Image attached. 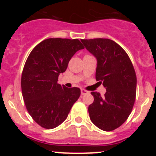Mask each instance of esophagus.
I'll return each mask as SVG.
<instances>
[{"label": "esophagus", "mask_w": 156, "mask_h": 156, "mask_svg": "<svg viewBox=\"0 0 156 156\" xmlns=\"http://www.w3.org/2000/svg\"><path fill=\"white\" fill-rule=\"evenodd\" d=\"M89 94V91H87V90H84V89H81V94L82 95H85Z\"/></svg>", "instance_id": "1"}]
</instances>
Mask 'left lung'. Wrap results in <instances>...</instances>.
<instances>
[{
  "instance_id": "8db88e82",
  "label": "left lung",
  "mask_w": 156,
  "mask_h": 156,
  "mask_svg": "<svg viewBox=\"0 0 156 156\" xmlns=\"http://www.w3.org/2000/svg\"><path fill=\"white\" fill-rule=\"evenodd\" d=\"M97 58L95 77L102 83L103 97L91 92L94 102L88 107L91 122L99 129L112 131L127 119L134 105L137 76L129 56L115 41L104 38L81 40Z\"/></svg>"
}]
</instances>
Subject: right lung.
Masks as SVG:
<instances>
[{
    "instance_id": "add662e5",
    "label": "right lung",
    "mask_w": 156,
    "mask_h": 156,
    "mask_svg": "<svg viewBox=\"0 0 156 156\" xmlns=\"http://www.w3.org/2000/svg\"><path fill=\"white\" fill-rule=\"evenodd\" d=\"M78 39L49 38L30 52L21 78L22 93L29 114L37 124L53 129L64 122L80 95L78 87L58 83L76 51L83 49Z\"/></svg>"
}]
</instances>
